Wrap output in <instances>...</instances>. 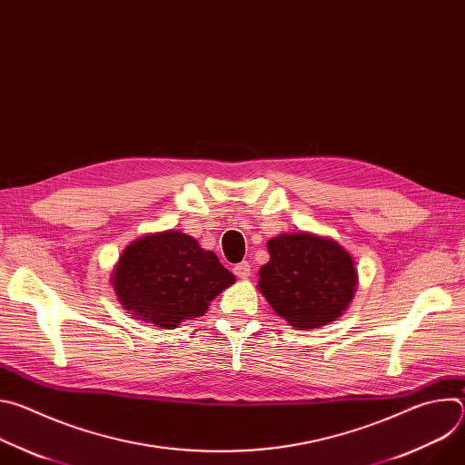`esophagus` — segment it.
Masks as SVG:
<instances>
[{
  "mask_svg": "<svg viewBox=\"0 0 465 465\" xmlns=\"http://www.w3.org/2000/svg\"><path fill=\"white\" fill-rule=\"evenodd\" d=\"M250 271H252V267H250L248 261H241V262H237L235 267H233V274L237 278H241V280H246L250 276Z\"/></svg>",
  "mask_w": 465,
  "mask_h": 465,
  "instance_id": "1",
  "label": "esophagus"
}]
</instances>
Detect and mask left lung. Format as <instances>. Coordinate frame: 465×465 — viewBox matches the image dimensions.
<instances>
[{"label": "left lung", "instance_id": "1", "mask_svg": "<svg viewBox=\"0 0 465 465\" xmlns=\"http://www.w3.org/2000/svg\"><path fill=\"white\" fill-rule=\"evenodd\" d=\"M267 246L271 261L261 267L257 287L294 329H318L348 309L359 276L337 241L300 232L280 233Z\"/></svg>", "mask_w": 465, "mask_h": 465}]
</instances>
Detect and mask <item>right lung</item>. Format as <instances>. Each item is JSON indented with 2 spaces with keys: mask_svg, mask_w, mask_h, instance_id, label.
<instances>
[{
  "mask_svg": "<svg viewBox=\"0 0 465 465\" xmlns=\"http://www.w3.org/2000/svg\"><path fill=\"white\" fill-rule=\"evenodd\" d=\"M235 283L219 257L176 230L151 233L121 253L112 285L128 314L173 329L185 318L203 316L210 302Z\"/></svg>",
  "mask_w": 465,
  "mask_h": 465,
  "instance_id": "right-lung-1",
  "label": "right lung"
}]
</instances>
